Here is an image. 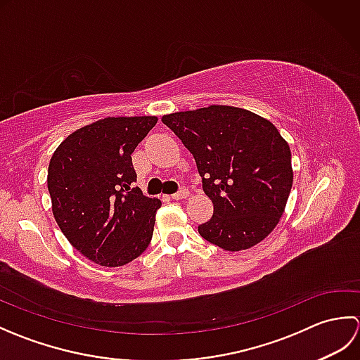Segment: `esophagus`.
<instances>
[{"label": "esophagus", "instance_id": "obj_1", "mask_svg": "<svg viewBox=\"0 0 360 360\" xmlns=\"http://www.w3.org/2000/svg\"><path fill=\"white\" fill-rule=\"evenodd\" d=\"M187 196H188V190H187V188H181L178 193L172 195V198H173V200H176V201H179V200H184V198H187Z\"/></svg>", "mask_w": 360, "mask_h": 360}]
</instances>
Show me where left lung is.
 Listing matches in <instances>:
<instances>
[{"label": "left lung", "mask_w": 360, "mask_h": 360, "mask_svg": "<svg viewBox=\"0 0 360 360\" xmlns=\"http://www.w3.org/2000/svg\"><path fill=\"white\" fill-rule=\"evenodd\" d=\"M192 153L213 204L198 232L215 246L238 252L263 241L285 212L294 172L290 148L272 122L227 105L162 116Z\"/></svg>", "instance_id": "8db88e82"}]
</instances>
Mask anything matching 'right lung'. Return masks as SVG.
<instances>
[{"label": "right lung", "instance_id": "obj_1", "mask_svg": "<svg viewBox=\"0 0 360 360\" xmlns=\"http://www.w3.org/2000/svg\"><path fill=\"white\" fill-rule=\"evenodd\" d=\"M156 116L105 117L75 129L48 168L52 213L71 246L93 263L125 266L148 248L158 198L131 187V153Z\"/></svg>", "mask_w": 360, "mask_h": 360}]
</instances>
